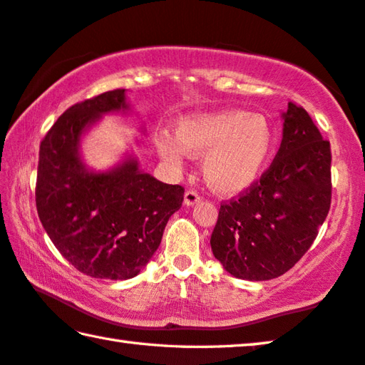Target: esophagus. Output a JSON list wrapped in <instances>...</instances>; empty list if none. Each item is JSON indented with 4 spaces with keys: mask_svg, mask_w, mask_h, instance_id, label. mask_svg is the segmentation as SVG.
Returning a JSON list of instances; mask_svg holds the SVG:
<instances>
[{
    "mask_svg": "<svg viewBox=\"0 0 365 365\" xmlns=\"http://www.w3.org/2000/svg\"><path fill=\"white\" fill-rule=\"evenodd\" d=\"M200 200H201V196L196 193V191H193V190H188L187 193H185V196H183V202L187 204V205H195L196 202H200Z\"/></svg>",
    "mask_w": 365,
    "mask_h": 365,
    "instance_id": "34e87169",
    "label": "esophagus"
}]
</instances>
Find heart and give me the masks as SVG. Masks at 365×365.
Masks as SVG:
<instances>
[{"label": "heart", "mask_w": 365, "mask_h": 365, "mask_svg": "<svg viewBox=\"0 0 365 365\" xmlns=\"http://www.w3.org/2000/svg\"><path fill=\"white\" fill-rule=\"evenodd\" d=\"M156 147L170 163L188 153L205 154L202 172L209 187L235 195L260 177L273 153L274 134L263 115L230 110L182 119L177 135L163 132Z\"/></svg>", "instance_id": "obj_1"}]
</instances>
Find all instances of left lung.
<instances>
[{"mask_svg": "<svg viewBox=\"0 0 365 365\" xmlns=\"http://www.w3.org/2000/svg\"><path fill=\"white\" fill-rule=\"evenodd\" d=\"M274 161L230 202H222L210 247L230 274L268 281L289 271L314 242L332 201L330 142L308 111L289 102Z\"/></svg>", "mask_w": 365, "mask_h": 365, "instance_id": "obj_1", "label": "left lung"}]
</instances>
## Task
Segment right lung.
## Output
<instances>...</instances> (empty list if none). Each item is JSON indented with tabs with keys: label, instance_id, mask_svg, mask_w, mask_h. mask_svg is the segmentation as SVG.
<instances>
[{
	"label": "right lung",
	"instance_id": "obj_1",
	"mask_svg": "<svg viewBox=\"0 0 365 365\" xmlns=\"http://www.w3.org/2000/svg\"><path fill=\"white\" fill-rule=\"evenodd\" d=\"M128 110L124 89L75 103L39 145L36 210L46 233L78 271L98 279H130L160 247L185 190L138 170L128 160L108 172L86 169L79 138L101 115Z\"/></svg>",
	"mask_w": 365,
	"mask_h": 365
}]
</instances>
